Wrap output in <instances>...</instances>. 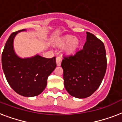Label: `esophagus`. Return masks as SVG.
<instances>
[{
    "label": "esophagus",
    "instance_id": "obj_1",
    "mask_svg": "<svg viewBox=\"0 0 122 122\" xmlns=\"http://www.w3.org/2000/svg\"><path fill=\"white\" fill-rule=\"evenodd\" d=\"M62 58L60 56H58L56 58V65L57 66H60L61 65V62H62Z\"/></svg>",
    "mask_w": 122,
    "mask_h": 122
}]
</instances>
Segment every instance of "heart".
Here are the masks:
<instances>
[{"instance_id": "heart-1", "label": "heart", "mask_w": 122, "mask_h": 122, "mask_svg": "<svg viewBox=\"0 0 122 122\" xmlns=\"http://www.w3.org/2000/svg\"><path fill=\"white\" fill-rule=\"evenodd\" d=\"M57 47L62 48L65 47V53L67 55H73L76 52L80 46V41L78 39L74 38L71 35H66L60 37L56 41L55 43Z\"/></svg>"}]
</instances>
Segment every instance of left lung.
<instances>
[{"mask_svg": "<svg viewBox=\"0 0 122 122\" xmlns=\"http://www.w3.org/2000/svg\"><path fill=\"white\" fill-rule=\"evenodd\" d=\"M86 34L83 50L74 55L64 56L61 64L66 90L79 99L89 97L97 90L107 67L104 43L92 33Z\"/></svg>", "mask_w": 122, "mask_h": 122, "instance_id": "left-lung-1", "label": "left lung"}]
</instances>
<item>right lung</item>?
I'll list each match as a JSON object with an SVG mask.
<instances>
[{
	"mask_svg": "<svg viewBox=\"0 0 122 122\" xmlns=\"http://www.w3.org/2000/svg\"><path fill=\"white\" fill-rule=\"evenodd\" d=\"M23 29L12 33L2 54V66L8 83L17 93L25 97L39 95L46 88L47 80L56 66L55 56L51 58L36 55L21 58L15 53L13 41Z\"/></svg>",
	"mask_w": 122,
	"mask_h": 122,
	"instance_id": "right-lung-1",
	"label": "right lung"
}]
</instances>
